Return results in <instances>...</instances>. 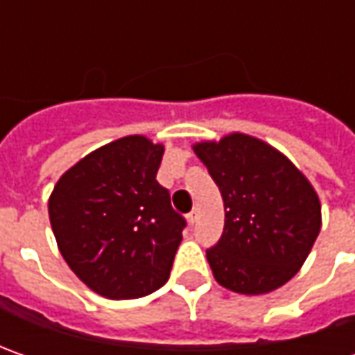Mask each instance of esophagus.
Here are the masks:
<instances>
[{
  "label": "esophagus",
  "instance_id": "esophagus-1",
  "mask_svg": "<svg viewBox=\"0 0 355 355\" xmlns=\"http://www.w3.org/2000/svg\"><path fill=\"white\" fill-rule=\"evenodd\" d=\"M196 221H198V211L187 213V223L189 225H196Z\"/></svg>",
  "mask_w": 355,
  "mask_h": 355
}]
</instances>
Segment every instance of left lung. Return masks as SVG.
Listing matches in <instances>:
<instances>
[{"label": "left lung", "mask_w": 355, "mask_h": 355, "mask_svg": "<svg viewBox=\"0 0 355 355\" xmlns=\"http://www.w3.org/2000/svg\"><path fill=\"white\" fill-rule=\"evenodd\" d=\"M196 154L225 205L221 239L207 249L215 280L241 294L288 282L320 233L312 185L280 152L245 134L198 144Z\"/></svg>", "instance_id": "8db88e82"}]
</instances>
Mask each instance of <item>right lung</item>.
<instances>
[{
	"label": "right lung",
	"mask_w": 355,
	"mask_h": 355,
	"mask_svg": "<svg viewBox=\"0 0 355 355\" xmlns=\"http://www.w3.org/2000/svg\"><path fill=\"white\" fill-rule=\"evenodd\" d=\"M162 156L144 136L120 138L83 157L49 199L67 265L106 298L146 296L170 277L187 221L157 184Z\"/></svg>",
	"instance_id": "obj_1"
}]
</instances>
